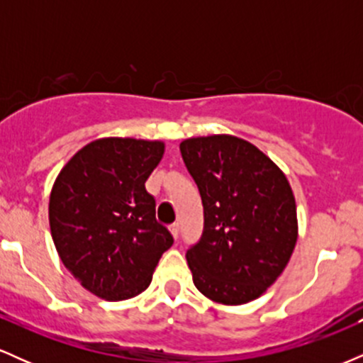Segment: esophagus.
Segmentation results:
<instances>
[{"label":"esophagus","instance_id":"esophagus-1","mask_svg":"<svg viewBox=\"0 0 363 363\" xmlns=\"http://www.w3.org/2000/svg\"><path fill=\"white\" fill-rule=\"evenodd\" d=\"M179 230H181V227H179V223H172L170 225V234H172L174 239H179Z\"/></svg>","mask_w":363,"mask_h":363}]
</instances>
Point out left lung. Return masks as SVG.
Here are the masks:
<instances>
[{
	"mask_svg": "<svg viewBox=\"0 0 363 363\" xmlns=\"http://www.w3.org/2000/svg\"><path fill=\"white\" fill-rule=\"evenodd\" d=\"M179 148L205 210L201 239L186 252L196 289L223 306L261 297L297 244L289 179L259 148L232 135L187 138Z\"/></svg>",
	"mask_w": 363,
	"mask_h": 363,
	"instance_id": "1",
	"label": "left lung"
}]
</instances>
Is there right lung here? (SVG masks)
Here are the masks:
<instances>
[{
	"label": "right lung",
	"instance_id": "right-lung-1",
	"mask_svg": "<svg viewBox=\"0 0 363 363\" xmlns=\"http://www.w3.org/2000/svg\"><path fill=\"white\" fill-rule=\"evenodd\" d=\"M164 152L165 143L157 140H95L78 150L54 181V245L66 269L97 297L116 302L140 295L174 244L145 189Z\"/></svg>",
	"mask_w": 363,
	"mask_h": 363
}]
</instances>
